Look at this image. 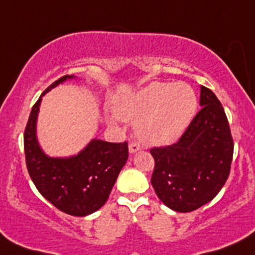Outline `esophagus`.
Listing matches in <instances>:
<instances>
[{
    "label": "esophagus",
    "mask_w": 255,
    "mask_h": 255,
    "mask_svg": "<svg viewBox=\"0 0 255 255\" xmlns=\"http://www.w3.org/2000/svg\"><path fill=\"white\" fill-rule=\"evenodd\" d=\"M140 149H141V147H140V145L138 144V142L132 141V142H130V144H129V152H130V153L136 152V151H139Z\"/></svg>",
    "instance_id": "esophagus-1"
}]
</instances>
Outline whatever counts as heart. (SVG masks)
I'll list each match as a JSON object with an SVG mask.
<instances>
[{
	"instance_id": "b5f03b06",
	"label": "heart",
	"mask_w": 255,
	"mask_h": 255,
	"mask_svg": "<svg viewBox=\"0 0 255 255\" xmlns=\"http://www.w3.org/2000/svg\"><path fill=\"white\" fill-rule=\"evenodd\" d=\"M197 97L187 83L155 82L120 100V117L136 121L139 136L149 144L175 141L194 119Z\"/></svg>"
}]
</instances>
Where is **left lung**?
Listing matches in <instances>:
<instances>
[{
  "instance_id": "left-lung-1",
  "label": "left lung",
  "mask_w": 255,
  "mask_h": 255,
  "mask_svg": "<svg viewBox=\"0 0 255 255\" xmlns=\"http://www.w3.org/2000/svg\"><path fill=\"white\" fill-rule=\"evenodd\" d=\"M202 108L177 142L151 147V184L170 209L187 213L212 201L230 174L234 139L219 99L201 86Z\"/></svg>"
}]
</instances>
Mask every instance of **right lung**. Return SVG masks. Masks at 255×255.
I'll return each mask as SVG.
<instances>
[{
    "label": "right lung",
    "mask_w": 255,
    "mask_h": 255,
    "mask_svg": "<svg viewBox=\"0 0 255 255\" xmlns=\"http://www.w3.org/2000/svg\"><path fill=\"white\" fill-rule=\"evenodd\" d=\"M53 82L32 106L24 132L27 172L46 200L74 217H85L104 206L128 158V142L92 140L82 152L70 158L47 157L36 140V119L41 98L66 78Z\"/></svg>",
    "instance_id": "1"
}]
</instances>
